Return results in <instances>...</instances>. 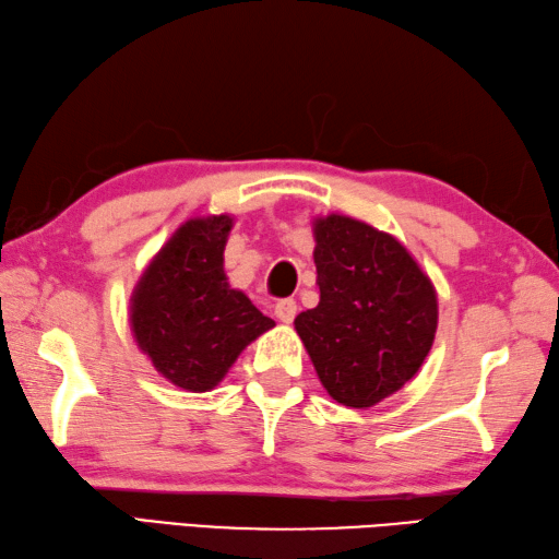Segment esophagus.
<instances>
[{
	"mask_svg": "<svg viewBox=\"0 0 559 559\" xmlns=\"http://www.w3.org/2000/svg\"><path fill=\"white\" fill-rule=\"evenodd\" d=\"M296 311H299V306H296L294 299H282L275 306V316L280 318V322H287V325L296 318Z\"/></svg>",
	"mask_w": 559,
	"mask_h": 559,
	"instance_id": "obj_1",
	"label": "esophagus"
}]
</instances>
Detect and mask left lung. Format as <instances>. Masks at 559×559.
Instances as JSON below:
<instances>
[{"mask_svg":"<svg viewBox=\"0 0 559 559\" xmlns=\"http://www.w3.org/2000/svg\"><path fill=\"white\" fill-rule=\"evenodd\" d=\"M320 301L294 328L334 402L368 408L412 380L436 340L438 294L414 255L361 219H313Z\"/></svg>","mask_w":559,"mask_h":559,"instance_id":"left-lung-1","label":"left lung"}]
</instances>
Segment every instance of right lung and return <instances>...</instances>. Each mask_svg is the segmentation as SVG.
Masks as SVG:
<instances>
[{
    "label": "right lung",
    "mask_w": 559,
    "mask_h": 559,
    "mask_svg": "<svg viewBox=\"0 0 559 559\" xmlns=\"http://www.w3.org/2000/svg\"><path fill=\"white\" fill-rule=\"evenodd\" d=\"M229 215L193 217L171 234L131 296V330L157 373L207 392L260 334L275 328L225 275Z\"/></svg>",
    "instance_id": "1"
}]
</instances>
